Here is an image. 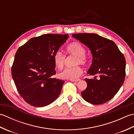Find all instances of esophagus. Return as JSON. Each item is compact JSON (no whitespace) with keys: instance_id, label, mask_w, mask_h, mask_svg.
Returning a JSON list of instances; mask_svg holds the SVG:
<instances>
[{"instance_id":"obj_1","label":"esophagus","mask_w":134,"mask_h":134,"mask_svg":"<svg viewBox=\"0 0 134 134\" xmlns=\"http://www.w3.org/2000/svg\"><path fill=\"white\" fill-rule=\"evenodd\" d=\"M70 81L72 82H78L80 81V79H70Z\"/></svg>"}]
</instances>
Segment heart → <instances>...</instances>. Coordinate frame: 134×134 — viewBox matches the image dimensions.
<instances>
[{
	"mask_svg": "<svg viewBox=\"0 0 134 134\" xmlns=\"http://www.w3.org/2000/svg\"><path fill=\"white\" fill-rule=\"evenodd\" d=\"M66 52L68 54L76 56L74 64H81L86 65L87 63V58L85 55L86 51L84 47L78 42H74L70 44L66 48ZM53 63L56 68L61 70L64 67L65 62V56L61 52L58 51L56 52L53 56ZM83 73V70L79 65H76L73 67L67 68L59 74L61 79H75L81 76Z\"/></svg>",
	"mask_w": 134,
	"mask_h": 134,
	"instance_id": "heart-1",
	"label": "heart"
}]
</instances>
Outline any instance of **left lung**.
Wrapping results in <instances>:
<instances>
[{
	"label": "left lung",
	"mask_w": 134,
	"mask_h": 134,
	"mask_svg": "<svg viewBox=\"0 0 134 134\" xmlns=\"http://www.w3.org/2000/svg\"><path fill=\"white\" fill-rule=\"evenodd\" d=\"M74 38L86 45L93 61L85 79L87 87L81 93L85 101L94 105L109 101L120 89L126 76V59L114 42L95 33L73 34ZM99 76L96 79V75Z\"/></svg>",
	"instance_id": "left-lung-1"
}]
</instances>
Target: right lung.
<instances>
[{"instance_id":"1","label":"right lung","mask_w":134,"mask_h":134,"mask_svg":"<svg viewBox=\"0 0 134 134\" xmlns=\"http://www.w3.org/2000/svg\"><path fill=\"white\" fill-rule=\"evenodd\" d=\"M69 35L46 34L30 38L18 48L11 74L19 94L35 107L47 106L58 97L64 81L55 75L53 56Z\"/></svg>"}]
</instances>
